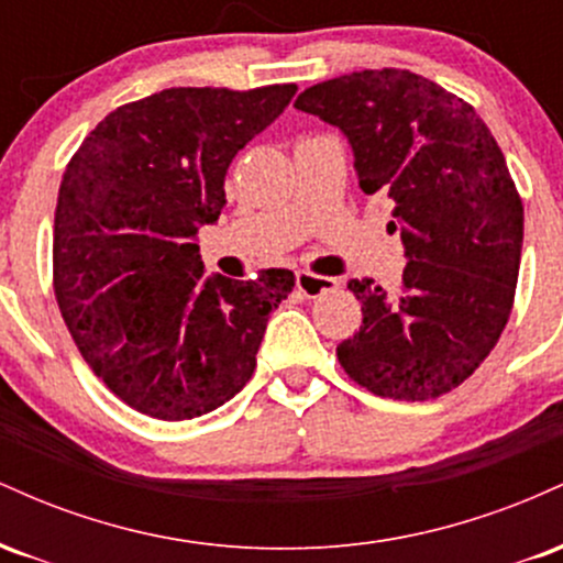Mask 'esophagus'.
I'll list each match as a JSON object with an SVG mask.
<instances>
[{"mask_svg":"<svg viewBox=\"0 0 563 563\" xmlns=\"http://www.w3.org/2000/svg\"><path fill=\"white\" fill-rule=\"evenodd\" d=\"M335 286H339L335 277H322L307 273V269H299V273H296V288H299V294L307 296V299H318V296L325 294V290H333Z\"/></svg>","mask_w":563,"mask_h":563,"instance_id":"obj_1","label":"esophagus"}]
</instances>
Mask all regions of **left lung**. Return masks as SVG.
<instances>
[{"label": "left lung", "mask_w": 563, "mask_h": 563, "mask_svg": "<svg viewBox=\"0 0 563 563\" xmlns=\"http://www.w3.org/2000/svg\"><path fill=\"white\" fill-rule=\"evenodd\" d=\"M294 106L346 134L363 192L394 200L407 256L394 294L349 280L363 325L335 349L341 367L378 397H442L493 352L514 307L525 206L500 145L466 100L402 68L314 84Z\"/></svg>", "instance_id": "obj_1"}]
</instances>
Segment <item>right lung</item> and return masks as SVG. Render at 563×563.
<instances>
[{"label":"right lung","instance_id":"add662e5","mask_svg":"<svg viewBox=\"0 0 563 563\" xmlns=\"http://www.w3.org/2000/svg\"><path fill=\"white\" fill-rule=\"evenodd\" d=\"M296 84L172 87L115 108L63 174L53 280L81 357L121 402L190 421L249 384L290 269L203 277L196 243L224 209L232 158L286 111Z\"/></svg>","mask_w":563,"mask_h":563}]
</instances>
